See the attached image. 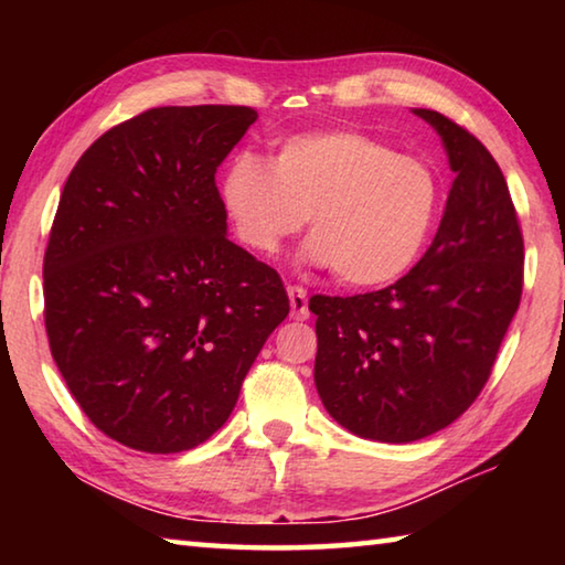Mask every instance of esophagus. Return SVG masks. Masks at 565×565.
I'll list each match as a JSON object with an SVG mask.
<instances>
[{
	"instance_id": "obj_1",
	"label": "esophagus",
	"mask_w": 565,
	"mask_h": 565,
	"mask_svg": "<svg viewBox=\"0 0 565 565\" xmlns=\"http://www.w3.org/2000/svg\"><path fill=\"white\" fill-rule=\"evenodd\" d=\"M289 301H291V317L296 321L309 319V301H306L303 286H289Z\"/></svg>"
}]
</instances>
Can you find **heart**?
<instances>
[{
	"instance_id": "heart-1",
	"label": "heart",
	"mask_w": 565,
	"mask_h": 565,
	"mask_svg": "<svg viewBox=\"0 0 565 565\" xmlns=\"http://www.w3.org/2000/svg\"><path fill=\"white\" fill-rule=\"evenodd\" d=\"M238 242L276 254L309 218L303 259L333 266L341 284L381 286L406 274L434 232L441 184L416 157L369 134L303 131L279 141L274 159L236 154L218 184Z\"/></svg>"
}]
</instances>
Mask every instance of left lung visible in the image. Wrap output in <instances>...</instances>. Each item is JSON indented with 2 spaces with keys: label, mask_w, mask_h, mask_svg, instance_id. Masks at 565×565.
I'll return each mask as SVG.
<instances>
[{
  "label": "left lung",
  "mask_w": 565,
  "mask_h": 565,
  "mask_svg": "<svg viewBox=\"0 0 565 565\" xmlns=\"http://www.w3.org/2000/svg\"><path fill=\"white\" fill-rule=\"evenodd\" d=\"M414 114L441 137L456 174L431 246L386 289L309 301L323 408L384 444L431 436L473 404L523 289V236L495 159L444 114Z\"/></svg>",
  "instance_id": "1"
}]
</instances>
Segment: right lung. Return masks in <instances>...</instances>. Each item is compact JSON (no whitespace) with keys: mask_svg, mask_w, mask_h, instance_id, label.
Here are the masks:
<instances>
[{"mask_svg":"<svg viewBox=\"0 0 565 565\" xmlns=\"http://www.w3.org/2000/svg\"><path fill=\"white\" fill-rule=\"evenodd\" d=\"M252 107H157L94 141L66 179L44 254L56 369L102 434L179 454L226 424L289 313L271 266L228 242L216 167Z\"/></svg>","mask_w":565,"mask_h":565,"instance_id":"right-lung-1","label":"right lung"}]
</instances>
